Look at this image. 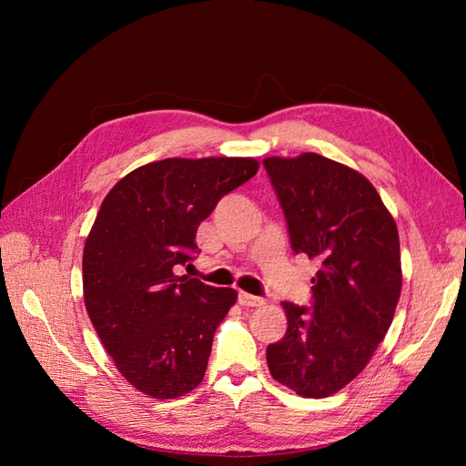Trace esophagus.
I'll return each mask as SVG.
<instances>
[{
  "label": "esophagus",
  "mask_w": 466,
  "mask_h": 466,
  "mask_svg": "<svg viewBox=\"0 0 466 466\" xmlns=\"http://www.w3.org/2000/svg\"><path fill=\"white\" fill-rule=\"evenodd\" d=\"M238 303L245 307H262L264 299L258 298V295H250L247 291H238Z\"/></svg>",
  "instance_id": "34e87169"
}]
</instances>
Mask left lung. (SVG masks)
Segmentation results:
<instances>
[{
	"label": "left lung",
	"mask_w": 466,
	"mask_h": 466,
	"mask_svg": "<svg viewBox=\"0 0 466 466\" xmlns=\"http://www.w3.org/2000/svg\"><path fill=\"white\" fill-rule=\"evenodd\" d=\"M262 165L293 252L319 260L311 307L281 303L288 330L268 346V370L322 399L363 371L390 327L402 288L397 223L368 178L319 153Z\"/></svg>",
	"instance_id": "1"
}]
</instances>
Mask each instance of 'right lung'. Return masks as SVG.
Masks as SVG:
<instances>
[{
	"mask_svg": "<svg viewBox=\"0 0 466 466\" xmlns=\"http://www.w3.org/2000/svg\"><path fill=\"white\" fill-rule=\"evenodd\" d=\"M257 171L248 157L155 161L118 180L98 209L83 248V298L118 371L153 399L182 397L204 379L237 291L177 270L200 252L198 225Z\"/></svg>",
	"mask_w": 466,
	"mask_h": 466,
	"instance_id": "right-lung-1",
	"label": "right lung"
}]
</instances>
